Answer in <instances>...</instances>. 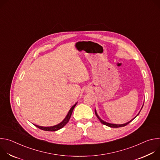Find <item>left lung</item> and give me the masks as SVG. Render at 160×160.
I'll return each mask as SVG.
<instances>
[{
	"label": "left lung",
	"instance_id": "1",
	"mask_svg": "<svg viewBox=\"0 0 160 160\" xmlns=\"http://www.w3.org/2000/svg\"><path fill=\"white\" fill-rule=\"evenodd\" d=\"M144 105V104H143ZM143 105H142V108H141V109H142V107H143ZM141 110H140V111L139 112V113L138 114V115H137V116L136 117H138V115H139V112H141ZM95 113H96V117H98V118L99 120V121L101 122V123H102V124H104V125H106V126H108V127H112V128H118V127H124V126H126L127 125H128L130 122H131L135 118H133V119H132L130 121H129V122H127V123H124V124H114V123H108V122H105V121H104L103 120H102L100 117H99V116L98 115V112H97V111H96V109H95Z\"/></svg>",
	"mask_w": 160,
	"mask_h": 160
}]
</instances>
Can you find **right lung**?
<instances>
[{"label": "right lung", "instance_id": "right-lung-1", "mask_svg": "<svg viewBox=\"0 0 160 160\" xmlns=\"http://www.w3.org/2000/svg\"><path fill=\"white\" fill-rule=\"evenodd\" d=\"M78 102H76L71 108L69 110V111H68L67 115L66 116V117L64 118V119L59 123L56 125H54V126H51V127H42V126H39V125H34L35 126H36L37 127H38V128L40 129H42L43 130H45V131H51V132H53V131H56V130H58L61 128H62V127H64L66 124L69 122L70 119V117L72 116V112L73 111V109L75 108V106L77 105Z\"/></svg>", "mask_w": 160, "mask_h": 160}]
</instances>
